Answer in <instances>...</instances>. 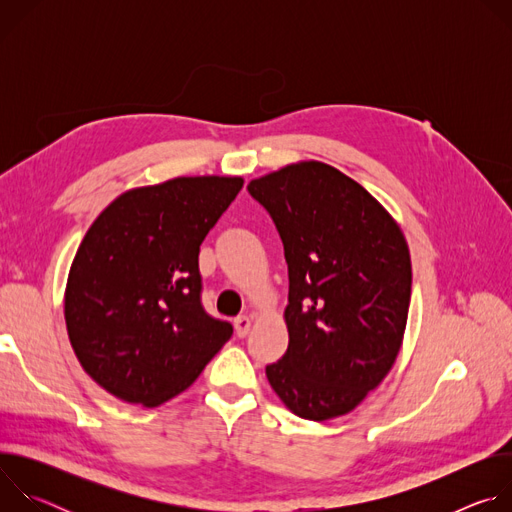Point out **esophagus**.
Here are the masks:
<instances>
[{
  "label": "esophagus",
  "mask_w": 512,
  "mask_h": 512,
  "mask_svg": "<svg viewBox=\"0 0 512 512\" xmlns=\"http://www.w3.org/2000/svg\"><path fill=\"white\" fill-rule=\"evenodd\" d=\"M251 324H253V318L251 316H239L235 318V332L239 338H245L251 330Z\"/></svg>",
  "instance_id": "esophagus-1"
}]
</instances>
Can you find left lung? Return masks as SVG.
Here are the masks:
<instances>
[{
  "instance_id": "left-lung-1",
  "label": "left lung",
  "mask_w": 512,
  "mask_h": 512,
  "mask_svg": "<svg viewBox=\"0 0 512 512\" xmlns=\"http://www.w3.org/2000/svg\"><path fill=\"white\" fill-rule=\"evenodd\" d=\"M285 251L287 352L265 375L302 419L350 413L403 344L411 257L389 210L340 170L308 160L249 182Z\"/></svg>"
}]
</instances>
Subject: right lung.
I'll use <instances>...</instances> for the list:
<instances>
[{
  "label": "right lung",
  "mask_w": 512,
  "mask_h": 512,
  "mask_svg": "<svg viewBox=\"0 0 512 512\" xmlns=\"http://www.w3.org/2000/svg\"><path fill=\"white\" fill-rule=\"evenodd\" d=\"M241 176H180L117 196L89 227L64 289L85 373L121 401L158 407L186 391L233 334L200 304L198 253Z\"/></svg>",
  "instance_id": "1"
}]
</instances>
